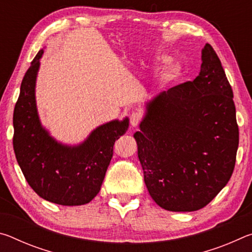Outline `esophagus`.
Segmentation results:
<instances>
[{"instance_id": "esophagus-1", "label": "esophagus", "mask_w": 252, "mask_h": 252, "mask_svg": "<svg viewBox=\"0 0 252 252\" xmlns=\"http://www.w3.org/2000/svg\"><path fill=\"white\" fill-rule=\"evenodd\" d=\"M142 120V116L139 112H133L130 117V122L132 126H136Z\"/></svg>"}]
</instances>
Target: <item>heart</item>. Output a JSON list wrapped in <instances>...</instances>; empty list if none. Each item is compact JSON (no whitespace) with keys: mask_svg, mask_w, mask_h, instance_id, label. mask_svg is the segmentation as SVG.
<instances>
[{"mask_svg":"<svg viewBox=\"0 0 252 252\" xmlns=\"http://www.w3.org/2000/svg\"><path fill=\"white\" fill-rule=\"evenodd\" d=\"M156 61L159 63V64H164V63H168L169 62V58L165 57V55H160V57H157ZM178 72H179L178 66L170 65L168 69L165 70V73H164L165 79H173L174 76H177Z\"/></svg>","mask_w":252,"mask_h":252,"instance_id":"obj_1","label":"heart"}]
</instances>
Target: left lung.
<instances>
[{
    "label": "left lung",
    "instance_id": "1",
    "mask_svg": "<svg viewBox=\"0 0 252 252\" xmlns=\"http://www.w3.org/2000/svg\"><path fill=\"white\" fill-rule=\"evenodd\" d=\"M201 60L193 81L148 102L133 135L149 193L169 211L206 207L236 164L239 129L231 85L210 44Z\"/></svg>",
    "mask_w": 252,
    "mask_h": 252
}]
</instances>
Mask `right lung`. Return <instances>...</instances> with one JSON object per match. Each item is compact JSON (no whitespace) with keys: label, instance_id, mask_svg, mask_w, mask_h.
Returning <instances> with one entry per match:
<instances>
[{"label":"right lung","instance_id":"add662e5","mask_svg":"<svg viewBox=\"0 0 252 252\" xmlns=\"http://www.w3.org/2000/svg\"><path fill=\"white\" fill-rule=\"evenodd\" d=\"M39 51L21 83L13 113V148L30 187L46 201L61 206L89 203L99 193L116 140L126 132L129 119L113 120L93 130L78 146L58 142L41 125L35 101Z\"/></svg>","mask_w":252,"mask_h":252}]
</instances>
